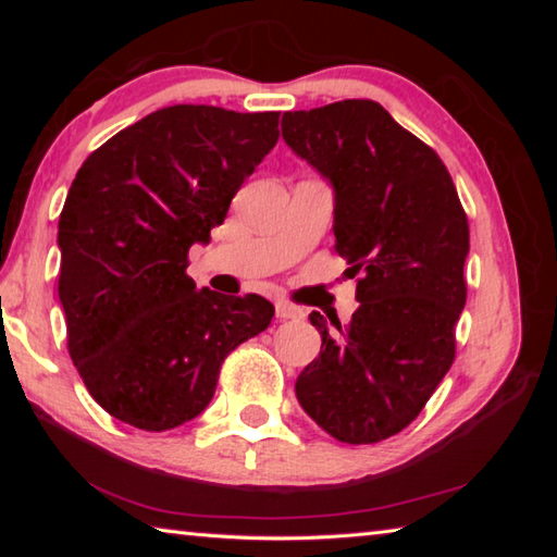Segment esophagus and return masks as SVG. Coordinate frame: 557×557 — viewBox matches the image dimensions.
I'll use <instances>...</instances> for the list:
<instances>
[{"mask_svg": "<svg viewBox=\"0 0 557 557\" xmlns=\"http://www.w3.org/2000/svg\"><path fill=\"white\" fill-rule=\"evenodd\" d=\"M275 314H277V319H301V317H305V312H301L299 307L289 305V301H277Z\"/></svg>", "mask_w": 557, "mask_h": 557, "instance_id": "esophagus-1", "label": "esophagus"}]
</instances>
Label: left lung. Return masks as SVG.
Instances as JSON below:
<instances>
[{
	"label": "left lung",
	"instance_id": "8db88e82",
	"mask_svg": "<svg viewBox=\"0 0 557 557\" xmlns=\"http://www.w3.org/2000/svg\"><path fill=\"white\" fill-rule=\"evenodd\" d=\"M282 139L332 184L334 248L363 272L346 329L309 314L322 351L299 373L297 400L338 442L371 445L408 428L455 361L467 215L435 149L379 102L285 112Z\"/></svg>",
	"mask_w": 557,
	"mask_h": 557
}]
</instances>
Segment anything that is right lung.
I'll use <instances>...</instances> for the list:
<instances>
[{
    "instance_id": "right-lung-1",
    "label": "right lung",
    "mask_w": 557,
    "mask_h": 557,
    "mask_svg": "<svg viewBox=\"0 0 557 557\" xmlns=\"http://www.w3.org/2000/svg\"><path fill=\"white\" fill-rule=\"evenodd\" d=\"M280 112L172 106L98 147L59 219L69 354L112 418L147 432L206 410L223 358L265 332L260 295L196 289L188 248L209 243L233 196L277 145Z\"/></svg>"
}]
</instances>
